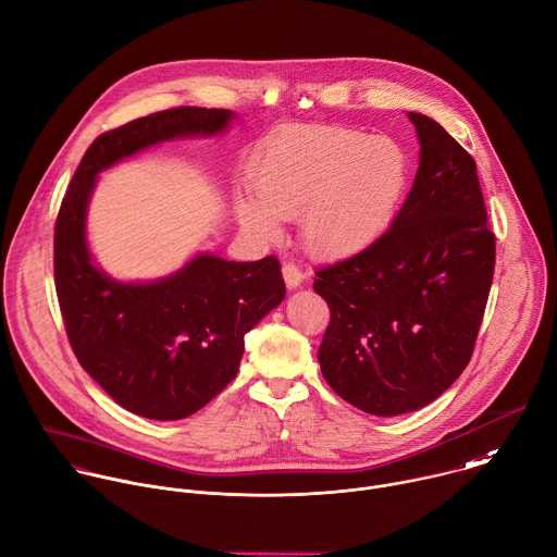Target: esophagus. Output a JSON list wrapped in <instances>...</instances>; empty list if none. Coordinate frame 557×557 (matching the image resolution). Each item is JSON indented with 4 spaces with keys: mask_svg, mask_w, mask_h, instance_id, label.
Instances as JSON below:
<instances>
[{
    "mask_svg": "<svg viewBox=\"0 0 557 557\" xmlns=\"http://www.w3.org/2000/svg\"><path fill=\"white\" fill-rule=\"evenodd\" d=\"M282 273H284V282H286V286H288L290 290L297 288V286H301V282H304V271H301L297 264L286 262L284 269H282Z\"/></svg>",
    "mask_w": 557,
    "mask_h": 557,
    "instance_id": "obj_1",
    "label": "esophagus"
}]
</instances>
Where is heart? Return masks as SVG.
<instances>
[{"label":"heart","mask_w":557,"mask_h":557,"mask_svg":"<svg viewBox=\"0 0 557 557\" xmlns=\"http://www.w3.org/2000/svg\"><path fill=\"white\" fill-rule=\"evenodd\" d=\"M256 201L236 216L249 234L273 240L277 219L301 214L306 247L319 258H345L371 245L395 219L408 186L406 151L386 136L310 125L280 134L249 171Z\"/></svg>","instance_id":"heart-1"}]
</instances>
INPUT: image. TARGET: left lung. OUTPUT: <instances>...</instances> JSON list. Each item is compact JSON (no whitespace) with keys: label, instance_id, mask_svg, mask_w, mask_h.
I'll return each mask as SVG.
<instances>
[{"label":"left lung","instance_id":"obj_1","mask_svg":"<svg viewBox=\"0 0 557 557\" xmlns=\"http://www.w3.org/2000/svg\"><path fill=\"white\" fill-rule=\"evenodd\" d=\"M408 116L421 153L406 203L377 240L314 280L330 306L321 373L375 417L419 410L462 375L495 273L473 156L434 119Z\"/></svg>","mask_w":557,"mask_h":557}]
</instances>
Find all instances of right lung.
<instances>
[{
  "label": "right lung",
  "mask_w": 557,
  "mask_h": 557,
  "mask_svg": "<svg viewBox=\"0 0 557 557\" xmlns=\"http://www.w3.org/2000/svg\"><path fill=\"white\" fill-rule=\"evenodd\" d=\"M230 119V110L180 106L103 132L58 210L53 277L71 349L121 408L145 419H186L236 377L245 334L286 295L282 267L275 256L230 262L199 253L164 280L114 282L88 253L86 206L99 171L162 140L219 134Z\"/></svg>",
  "instance_id": "1"
}]
</instances>
